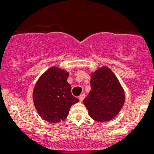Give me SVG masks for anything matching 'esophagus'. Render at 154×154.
I'll list each match as a JSON object with an SVG mask.
<instances>
[{"mask_svg": "<svg viewBox=\"0 0 154 154\" xmlns=\"http://www.w3.org/2000/svg\"><path fill=\"white\" fill-rule=\"evenodd\" d=\"M85 97H86V95H85L84 94H80V96H79V100H80V101H83V100H84V98H85Z\"/></svg>", "mask_w": 154, "mask_h": 154, "instance_id": "34e87169", "label": "esophagus"}]
</instances>
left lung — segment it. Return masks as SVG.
Here are the masks:
<instances>
[{
  "mask_svg": "<svg viewBox=\"0 0 154 154\" xmlns=\"http://www.w3.org/2000/svg\"><path fill=\"white\" fill-rule=\"evenodd\" d=\"M90 84L91 91L83 100L90 117L98 122L110 121L125 103L123 88L114 73L105 66L91 74Z\"/></svg>",
  "mask_w": 154,
  "mask_h": 154,
  "instance_id": "1",
  "label": "left lung"
}]
</instances>
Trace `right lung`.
I'll return each mask as SVG.
<instances>
[{
	"mask_svg": "<svg viewBox=\"0 0 154 154\" xmlns=\"http://www.w3.org/2000/svg\"><path fill=\"white\" fill-rule=\"evenodd\" d=\"M68 71L51 67L37 81L32 99L35 109L44 120L57 123L67 118L71 106L79 101L67 82Z\"/></svg>",
	"mask_w": 154,
	"mask_h": 154,
	"instance_id": "right-lung-1",
	"label": "right lung"
}]
</instances>
